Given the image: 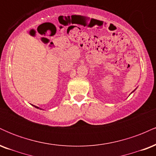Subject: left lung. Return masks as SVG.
<instances>
[{
  "label": "left lung",
  "instance_id": "8db88e82",
  "mask_svg": "<svg viewBox=\"0 0 156 156\" xmlns=\"http://www.w3.org/2000/svg\"><path fill=\"white\" fill-rule=\"evenodd\" d=\"M134 91H135V90H134ZM134 91H133V92H131V93H133V92H134Z\"/></svg>",
  "mask_w": 156,
  "mask_h": 156
}]
</instances>
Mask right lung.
<instances>
[{"instance_id": "add662e5", "label": "right lung", "mask_w": 156, "mask_h": 156, "mask_svg": "<svg viewBox=\"0 0 156 156\" xmlns=\"http://www.w3.org/2000/svg\"><path fill=\"white\" fill-rule=\"evenodd\" d=\"M34 107H35V108H39V107L36 106V105H34ZM39 109H41V108H39Z\"/></svg>"}]
</instances>
